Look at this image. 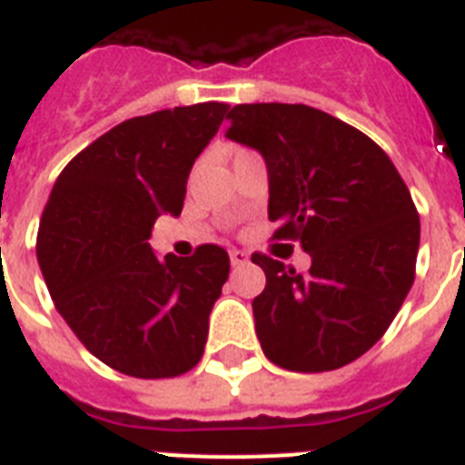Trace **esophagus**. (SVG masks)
<instances>
[{"mask_svg":"<svg viewBox=\"0 0 465 465\" xmlns=\"http://www.w3.org/2000/svg\"><path fill=\"white\" fill-rule=\"evenodd\" d=\"M229 258H232L233 268H243V265L248 262V255L243 253V251H232V253H229Z\"/></svg>","mask_w":465,"mask_h":465,"instance_id":"1","label":"esophagus"}]
</instances>
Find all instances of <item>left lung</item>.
Returning <instances> with one entry per match:
<instances>
[{
    "instance_id": "8db88e82",
    "label": "left lung",
    "mask_w": 465,
    "mask_h": 465,
    "mask_svg": "<svg viewBox=\"0 0 465 465\" xmlns=\"http://www.w3.org/2000/svg\"><path fill=\"white\" fill-rule=\"evenodd\" d=\"M226 137L268 163L275 239L299 241L309 272L253 253L265 357L290 371H332L389 331L415 280L420 214L393 161L357 127L304 104H241Z\"/></svg>"
}]
</instances>
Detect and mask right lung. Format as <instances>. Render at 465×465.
<instances>
[{"label": "right lung", "mask_w": 465, "mask_h": 465, "mask_svg": "<svg viewBox=\"0 0 465 465\" xmlns=\"http://www.w3.org/2000/svg\"><path fill=\"white\" fill-rule=\"evenodd\" d=\"M226 111L210 101L120 123L69 161L43 210L35 253L54 309L120 374L173 379L203 357L229 255L204 243L159 258L149 236L161 214H181Z\"/></svg>", "instance_id": "right-lung-1"}]
</instances>
